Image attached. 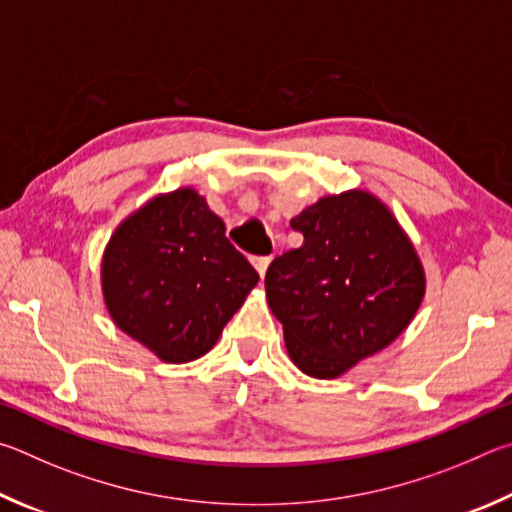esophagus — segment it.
Instances as JSON below:
<instances>
[{"label": "esophagus", "mask_w": 512, "mask_h": 512, "mask_svg": "<svg viewBox=\"0 0 512 512\" xmlns=\"http://www.w3.org/2000/svg\"><path fill=\"white\" fill-rule=\"evenodd\" d=\"M270 263H272L270 256L254 258V267H256V272H258V276H261V279H265V272H267V267H270Z\"/></svg>", "instance_id": "obj_1"}]
</instances>
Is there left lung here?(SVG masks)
<instances>
[{
	"label": "left lung",
	"mask_w": 512,
	"mask_h": 512,
	"mask_svg": "<svg viewBox=\"0 0 512 512\" xmlns=\"http://www.w3.org/2000/svg\"><path fill=\"white\" fill-rule=\"evenodd\" d=\"M303 245L274 258L267 306L301 373L335 380L405 333L427 292L414 242L378 195H324L290 220Z\"/></svg>",
	"instance_id": "obj_1"
}]
</instances>
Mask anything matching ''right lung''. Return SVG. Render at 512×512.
<instances>
[{
	"instance_id": "right-lung-1",
	"label": "right lung",
	"mask_w": 512,
	"mask_h": 512,
	"mask_svg": "<svg viewBox=\"0 0 512 512\" xmlns=\"http://www.w3.org/2000/svg\"><path fill=\"white\" fill-rule=\"evenodd\" d=\"M256 283L193 186L157 193L125 215L101 258L107 315L166 364L209 353Z\"/></svg>"
}]
</instances>
